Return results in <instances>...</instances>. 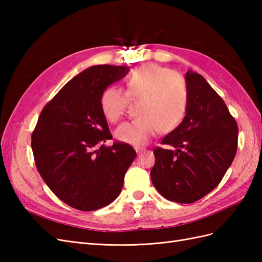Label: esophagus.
Here are the masks:
<instances>
[{"label":"esophagus","mask_w":262,"mask_h":262,"mask_svg":"<svg viewBox=\"0 0 262 262\" xmlns=\"http://www.w3.org/2000/svg\"><path fill=\"white\" fill-rule=\"evenodd\" d=\"M136 150H137V153H138V155L140 156L142 153H143L144 152V150H145V148H141V147H138V148H136Z\"/></svg>","instance_id":"1"}]
</instances>
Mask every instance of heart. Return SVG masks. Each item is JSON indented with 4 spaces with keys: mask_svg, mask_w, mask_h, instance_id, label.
I'll use <instances>...</instances> for the list:
<instances>
[{
    "mask_svg": "<svg viewBox=\"0 0 262 262\" xmlns=\"http://www.w3.org/2000/svg\"><path fill=\"white\" fill-rule=\"evenodd\" d=\"M126 94L110 86L100 96V110L107 121L120 119L132 100H141L140 118L118 126L116 138L131 145L141 146L162 129L171 131L184 120L189 107V90L180 73L155 63L134 69L126 77Z\"/></svg>",
    "mask_w": 262,
    "mask_h": 262,
    "instance_id": "b5f03b06",
    "label": "heart"
}]
</instances>
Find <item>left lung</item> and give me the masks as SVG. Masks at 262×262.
I'll use <instances>...</instances> for the list:
<instances>
[{
    "label": "left lung",
    "instance_id": "1",
    "mask_svg": "<svg viewBox=\"0 0 262 262\" xmlns=\"http://www.w3.org/2000/svg\"><path fill=\"white\" fill-rule=\"evenodd\" d=\"M189 107L182 122L155 147L150 179L164 198L193 203L210 193L224 177L237 152L238 126L224 100L205 78L186 73Z\"/></svg>",
    "mask_w": 262,
    "mask_h": 262
}]
</instances>
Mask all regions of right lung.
Returning a JSON list of instances; mask_svg holds the SVG:
<instances>
[{
	"instance_id": "right-lung-1",
	"label": "right lung",
	"mask_w": 262,
	"mask_h": 262,
	"mask_svg": "<svg viewBox=\"0 0 262 262\" xmlns=\"http://www.w3.org/2000/svg\"><path fill=\"white\" fill-rule=\"evenodd\" d=\"M128 67L95 66L68 82L41 110L31 134L36 167L51 191L70 207L95 211L120 194L137 152L115 142L100 110L107 87Z\"/></svg>"
}]
</instances>
